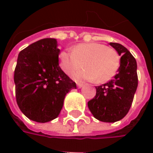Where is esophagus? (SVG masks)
<instances>
[{
	"label": "esophagus",
	"instance_id": "esophagus-1",
	"mask_svg": "<svg viewBox=\"0 0 153 153\" xmlns=\"http://www.w3.org/2000/svg\"><path fill=\"white\" fill-rule=\"evenodd\" d=\"M83 83H77V87H78V88H82V87H83Z\"/></svg>",
	"mask_w": 153,
	"mask_h": 153
}]
</instances>
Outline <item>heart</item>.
I'll return each instance as SVG.
<instances>
[{
	"label": "heart",
	"instance_id": "b5f03b06",
	"mask_svg": "<svg viewBox=\"0 0 153 153\" xmlns=\"http://www.w3.org/2000/svg\"><path fill=\"white\" fill-rule=\"evenodd\" d=\"M60 66L65 73L73 74L76 80H95L105 83L115 76L120 66L118 52L106 45L97 42L79 43L72 51H61L59 56Z\"/></svg>",
	"mask_w": 153,
	"mask_h": 153
}]
</instances>
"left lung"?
I'll use <instances>...</instances> for the list:
<instances>
[{
	"instance_id": "8db88e82",
	"label": "left lung",
	"mask_w": 153,
	"mask_h": 153,
	"mask_svg": "<svg viewBox=\"0 0 153 153\" xmlns=\"http://www.w3.org/2000/svg\"><path fill=\"white\" fill-rule=\"evenodd\" d=\"M120 57V66L114 79L96 87V96L88 102L93 116L100 121L115 122L127 115L138 87L137 62L121 44L110 42Z\"/></svg>"
}]
</instances>
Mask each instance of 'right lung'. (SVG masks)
I'll use <instances>...</instances> for the list:
<instances>
[{"label":"right lung","instance_id":"obj_1","mask_svg":"<svg viewBox=\"0 0 153 153\" xmlns=\"http://www.w3.org/2000/svg\"><path fill=\"white\" fill-rule=\"evenodd\" d=\"M55 38L32 43L19 54L14 81L19 109L29 120L46 123L56 119L64 99L76 83L59 66Z\"/></svg>","mask_w":153,"mask_h":153}]
</instances>
